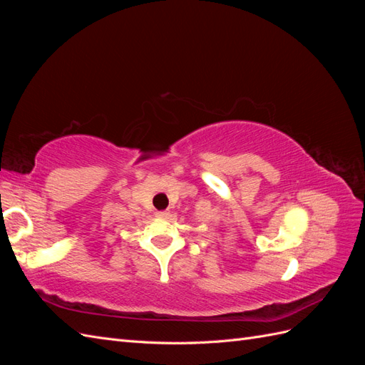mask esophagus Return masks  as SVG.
I'll return each mask as SVG.
<instances>
[{
    "label": "esophagus",
    "instance_id": "34e87169",
    "mask_svg": "<svg viewBox=\"0 0 365 365\" xmlns=\"http://www.w3.org/2000/svg\"><path fill=\"white\" fill-rule=\"evenodd\" d=\"M157 216L158 217H163V219H165L169 216V212H157Z\"/></svg>",
    "mask_w": 365,
    "mask_h": 365
}]
</instances>
